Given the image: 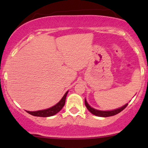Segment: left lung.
I'll use <instances>...</instances> for the list:
<instances>
[{"label": "left lung", "instance_id": "1", "mask_svg": "<svg viewBox=\"0 0 148 148\" xmlns=\"http://www.w3.org/2000/svg\"><path fill=\"white\" fill-rule=\"evenodd\" d=\"M85 104H86V108H88V111L90 112L92 114L99 117H109L118 114V113H120L122 111H123L127 106L128 103H126V104H125L122 107H120V108H116V109L114 110H111V111H100V110L95 109V108H92V107H91L88 104L87 101H86V99H85Z\"/></svg>", "mask_w": 148, "mask_h": 148}]
</instances>
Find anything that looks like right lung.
<instances>
[{
    "label": "right lung",
    "mask_w": 148,
    "mask_h": 148,
    "mask_svg": "<svg viewBox=\"0 0 148 148\" xmlns=\"http://www.w3.org/2000/svg\"><path fill=\"white\" fill-rule=\"evenodd\" d=\"M68 91H67L65 92V94L64 95V96L62 97V99L58 102L56 104L53 106L51 108H47V109L45 110H40V111H26L27 113H28L29 114L33 115V116H37V117H50L53 116V115H56V113H58L62 108V107L64 106V103H65V99L66 97H67Z\"/></svg>",
    "instance_id": "obj_1"
}]
</instances>
